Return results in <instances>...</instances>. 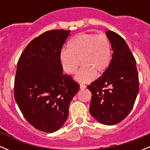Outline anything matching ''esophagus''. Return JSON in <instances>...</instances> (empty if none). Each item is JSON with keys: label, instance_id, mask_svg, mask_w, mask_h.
<instances>
[{"label": "esophagus", "instance_id": "34e87169", "mask_svg": "<svg viewBox=\"0 0 150 150\" xmlns=\"http://www.w3.org/2000/svg\"><path fill=\"white\" fill-rule=\"evenodd\" d=\"M86 87H87V86H86V85H84V84H81V86H80V88H81V89H85V88H86Z\"/></svg>", "mask_w": 150, "mask_h": 150}]
</instances>
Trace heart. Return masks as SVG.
I'll return each mask as SVG.
<instances>
[{
    "instance_id": "1",
    "label": "heart",
    "mask_w": 150,
    "mask_h": 150,
    "mask_svg": "<svg viewBox=\"0 0 150 150\" xmlns=\"http://www.w3.org/2000/svg\"><path fill=\"white\" fill-rule=\"evenodd\" d=\"M68 49L59 53V62L65 72L73 75L83 64L76 75V80L87 83L108 68L111 61V47L104 34L83 33L74 37L67 44Z\"/></svg>"
}]
</instances>
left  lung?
I'll return each mask as SVG.
<instances>
[{"label": "left lung", "mask_w": 150, "mask_h": 150, "mask_svg": "<svg viewBox=\"0 0 150 150\" xmlns=\"http://www.w3.org/2000/svg\"><path fill=\"white\" fill-rule=\"evenodd\" d=\"M112 48V59L100 78L88 88L91 92L90 113L104 125H115L132 110L139 92L136 59L127 43L112 31L106 32Z\"/></svg>", "instance_id": "obj_1"}]
</instances>
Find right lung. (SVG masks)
<instances>
[{
    "label": "right lung",
    "instance_id": "1",
    "mask_svg": "<svg viewBox=\"0 0 150 150\" xmlns=\"http://www.w3.org/2000/svg\"><path fill=\"white\" fill-rule=\"evenodd\" d=\"M69 33L45 32L30 41L18 60L15 100L27 121L43 132H54L64 125L80 89L72 77L63 73L59 58Z\"/></svg>",
    "mask_w": 150,
    "mask_h": 150
}]
</instances>
